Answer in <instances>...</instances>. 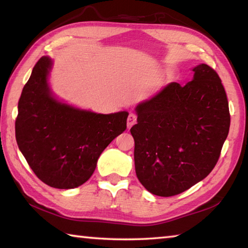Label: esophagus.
Masks as SVG:
<instances>
[{"instance_id":"34e87169","label":"esophagus","mask_w":248,"mask_h":248,"mask_svg":"<svg viewBox=\"0 0 248 248\" xmlns=\"http://www.w3.org/2000/svg\"><path fill=\"white\" fill-rule=\"evenodd\" d=\"M137 124V115L133 114V112H130L128 116V120H127V127L130 129L133 124Z\"/></svg>"}]
</instances>
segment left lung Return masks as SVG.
I'll return each mask as SVG.
<instances>
[{"mask_svg":"<svg viewBox=\"0 0 248 248\" xmlns=\"http://www.w3.org/2000/svg\"><path fill=\"white\" fill-rule=\"evenodd\" d=\"M186 85L171 82L137 106L134 165L139 181L152 194L178 195L215 168L230 128L226 91L206 64L193 68Z\"/></svg>","mask_w":248,"mask_h":248,"instance_id":"obj_1","label":"left lung"}]
</instances>
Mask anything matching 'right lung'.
Masks as SVG:
<instances>
[{
	"mask_svg": "<svg viewBox=\"0 0 248 248\" xmlns=\"http://www.w3.org/2000/svg\"><path fill=\"white\" fill-rule=\"evenodd\" d=\"M51 58L34 65L18 101L16 141L35 175L56 188H75L93 174L102 152L127 129V111L81 110L52 95Z\"/></svg>",
	"mask_w": 248,
	"mask_h": 248,
	"instance_id": "obj_1",
	"label": "right lung"
}]
</instances>
